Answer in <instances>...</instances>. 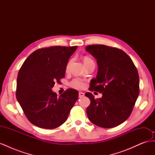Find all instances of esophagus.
<instances>
[{
	"label": "esophagus",
	"mask_w": 155,
	"mask_h": 155,
	"mask_svg": "<svg viewBox=\"0 0 155 155\" xmlns=\"http://www.w3.org/2000/svg\"><path fill=\"white\" fill-rule=\"evenodd\" d=\"M84 96H85V94H84L83 92H79V97L81 98V97H83Z\"/></svg>",
	"instance_id": "34e87169"
}]
</instances>
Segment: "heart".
<instances>
[{"label": "heart", "mask_w": 155, "mask_h": 155, "mask_svg": "<svg viewBox=\"0 0 155 155\" xmlns=\"http://www.w3.org/2000/svg\"><path fill=\"white\" fill-rule=\"evenodd\" d=\"M83 63L85 64L93 61V60L91 58L87 57V56H85V57L83 58ZM70 63H71V60L69 61L67 64V67H66L67 70H68V69L69 68ZM70 86H71L72 87H74V88L81 89V88H84V87H85V83H84V82L82 80H81V79L76 78V79H74L73 80H72V81L70 82Z\"/></svg>", "instance_id": "b5f03b06"}]
</instances>
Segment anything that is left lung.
<instances>
[{"label":"left lung","instance_id":"8db88e82","mask_svg":"<svg viewBox=\"0 0 155 155\" xmlns=\"http://www.w3.org/2000/svg\"><path fill=\"white\" fill-rule=\"evenodd\" d=\"M86 50L97 59L98 72L92 79L89 91L103 94L96 98L91 92L87 108L88 119L104 128L122 124L130 116L139 95L138 72L132 59L119 48L103 45L86 46Z\"/></svg>","mask_w":155,"mask_h":155}]
</instances>
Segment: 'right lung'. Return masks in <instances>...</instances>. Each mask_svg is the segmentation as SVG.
I'll return each instance as SVG.
<instances>
[{"instance_id": "obj_1", "label": "right lung", "mask_w": 155, "mask_h": 155, "mask_svg": "<svg viewBox=\"0 0 155 155\" xmlns=\"http://www.w3.org/2000/svg\"><path fill=\"white\" fill-rule=\"evenodd\" d=\"M77 48L54 46L39 48L22 64L17 76L16 97L32 124L52 129L67 120L79 93L68 88L58 96L51 88L64 77L68 59Z\"/></svg>"}]
</instances>
